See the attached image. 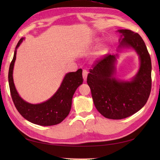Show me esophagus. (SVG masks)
<instances>
[{
    "label": "esophagus",
    "instance_id": "esophagus-1",
    "mask_svg": "<svg viewBox=\"0 0 160 160\" xmlns=\"http://www.w3.org/2000/svg\"><path fill=\"white\" fill-rule=\"evenodd\" d=\"M87 75H88V71L87 70H83L82 71V76H83V79L84 81L87 80Z\"/></svg>",
    "mask_w": 160,
    "mask_h": 160
}]
</instances>
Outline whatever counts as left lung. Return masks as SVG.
<instances>
[{"label": "left lung", "mask_w": 160, "mask_h": 160, "mask_svg": "<svg viewBox=\"0 0 160 160\" xmlns=\"http://www.w3.org/2000/svg\"><path fill=\"white\" fill-rule=\"evenodd\" d=\"M120 48L132 47L138 54L140 67L129 82L116 80L113 76L116 58L106 55L89 70L87 84L93 103L104 117L120 120L140 111L148 99L151 91V60L144 40L138 33L120 29Z\"/></svg>", "instance_id": "8db88e82"}]
</instances>
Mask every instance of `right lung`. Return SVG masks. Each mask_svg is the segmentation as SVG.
I'll use <instances>...</instances> for the list:
<instances>
[{
	"label": "right lung",
	"mask_w": 160,
	"mask_h": 160,
	"mask_svg": "<svg viewBox=\"0 0 160 160\" xmlns=\"http://www.w3.org/2000/svg\"><path fill=\"white\" fill-rule=\"evenodd\" d=\"M24 39L22 38L17 44L9 69V85L13 104L20 114L32 123L40 126H52L59 124L69 115L75 91L83 82L82 70L79 69L76 72L67 73L59 89L48 100L37 104L27 102L20 97L13 80L16 49Z\"/></svg>",
	"instance_id": "obj_1"
}]
</instances>
